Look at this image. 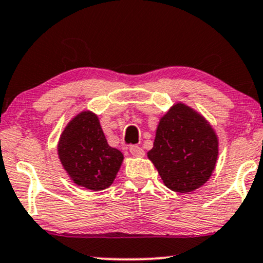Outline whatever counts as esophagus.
<instances>
[{"instance_id":"34e87169","label":"esophagus","mask_w":263,"mask_h":263,"mask_svg":"<svg viewBox=\"0 0 263 263\" xmlns=\"http://www.w3.org/2000/svg\"><path fill=\"white\" fill-rule=\"evenodd\" d=\"M129 153H131L134 157L144 156V151L142 149L141 147H138V145H131V147H129Z\"/></svg>"}]
</instances>
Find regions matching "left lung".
Segmentation results:
<instances>
[{"label":"left lung","instance_id":"1","mask_svg":"<svg viewBox=\"0 0 263 263\" xmlns=\"http://www.w3.org/2000/svg\"><path fill=\"white\" fill-rule=\"evenodd\" d=\"M218 145L211 123L192 107L176 103L160 118L153 148L147 156L167 189L187 194L210 180L218 159Z\"/></svg>","mask_w":263,"mask_h":263}]
</instances>
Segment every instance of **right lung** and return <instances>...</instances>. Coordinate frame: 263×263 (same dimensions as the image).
<instances>
[{
  "label": "right lung",
  "instance_id": "obj_1",
  "mask_svg": "<svg viewBox=\"0 0 263 263\" xmlns=\"http://www.w3.org/2000/svg\"><path fill=\"white\" fill-rule=\"evenodd\" d=\"M58 154L72 181L91 191L109 187L123 160L121 152L107 144L99 118L89 110L77 114L66 125Z\"/></svg>",
  "mask_w": 263,
  "mask_h": 263
}]
</instances>
